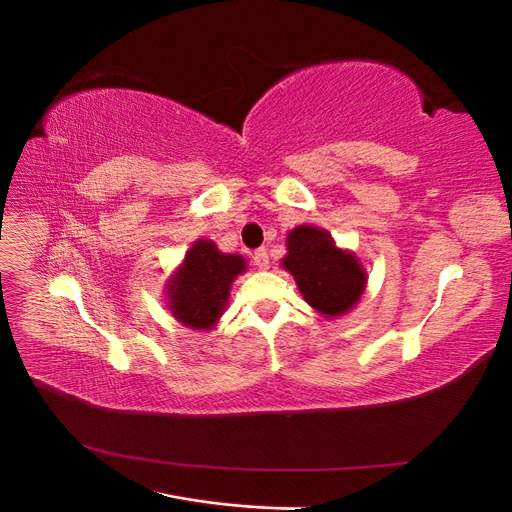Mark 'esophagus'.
Instances as JSON below:
<instances>
[{"instance_id":"34e87169","label":"esophagus","mask_w":512,"mask_h":512,"mask_svg":"<svg viewBox=\"0 0 512 512\" xmlns=\"http://www.w3.org/2000/svg\"><path fill=\"white\" fill-rule=\"evenodd\" d=\"M252 260H254V265H256L260 271L269 269V254H267L265 247H260V250H256L254 256H252Z\"/></svg>"}]
</instances>
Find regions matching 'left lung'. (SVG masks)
Returning <instances> with one entry per match:
<instances>
[{"label": "left lung", "instance_id": "8db88e82", "mask_svg": "<svg viewBox=\"0 0 512 512\" xmlns=\"http://www.w3.org/2000/svg\"><path fill=\"white\" fill-rule=\"evenodd\" d=\"M282 267L294 277L307 305L324 318L346 316L363 297L367 273L354 252L342 250L331 232L301 224L286 237Z\"/></svg>", "mask_w": 512, "mask_h": 512}]
</instances>
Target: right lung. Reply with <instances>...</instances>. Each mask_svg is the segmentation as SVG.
I'll use <instances>...</instances> for the list:
<instances>
[{"instance_id": "1", "label": "right lung", "mask_w": 512, "mask_h": 512, "mask_svg": "<svg viewBox=\"0 0 512 512\" xmlns=\"http://www.w3.org/2000/svg\"><path fill=\"white\" fill-rule=\"evenodd\" d=\"M245 271L243 256L220 252L211 239H196L166 280L168 312L183 327L213 331L226 312L232 282Z\"/></svg>"}]
</instances>
